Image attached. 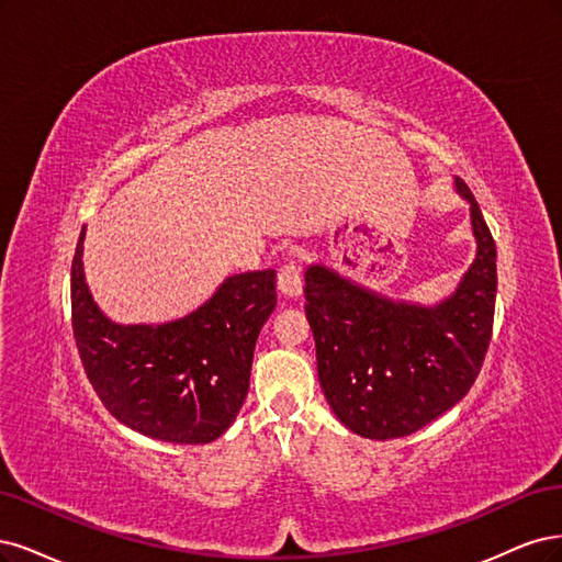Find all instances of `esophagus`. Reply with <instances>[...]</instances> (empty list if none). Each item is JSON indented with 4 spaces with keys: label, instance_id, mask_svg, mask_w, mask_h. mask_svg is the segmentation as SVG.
I'll list each match as a JSON object with an SVG mask.
<instances>
[{
    "label": "esophagus",
    "instance_id": "34e87169",
    "mask_svg": "<svg viewBox=\"0 0 562 562\" xmlns=\"http://www.w3.org/2000/svg\"><path fill=\"white\" fill-rule=\"evenodd\" d=\"M278 286L284 296H299L303 289V273H301V263L296 259L284 261L278 273Z\"/></svg>",
    "mask_w": 562,
    "mask_h": 562
}]
</instances>
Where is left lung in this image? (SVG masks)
I'll return each instance as SVG.
<instances>
[{"instance_id": "1", "label": "left lung", "mask_w": 562, "mask_h": 562, "mask_svg": "<svg viewBox=\"0 0 562 562\" xmlns=\"http://www.w3.org/2000/svg\"><path fill=\"white\" fill-rule=\"evenodd\" d=\"M476 259L456 294L434 307L394 303L334 270H305V317L317 375L338 420L364 439H400L423 429L472 390L491 346L497 251L474 193Z\"/></svg>"}]
</instances>
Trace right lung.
I'll return each instance as SVG.
<instances>
[{
  "instance_id": "right-lung-1",
  "label": "right lung",
  "mask_w": 562,
  "mask_h": 562,
  "mask_svg": "<svg viewBox=\"0 0 562 562\" xmlns=\"http://www.w3.org/2000/svg\"><path fill=\"white\" fill-rule=\"evenodd\" d=\"M71 261V329L90 385L114 418L168 443H210L228 429L247 390L263 322L278 303L276 270L228 278L195 313L121 327L90 296Z\"/></svg>"
}]
</instances>
